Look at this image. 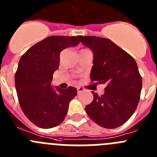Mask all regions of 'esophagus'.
I'll return each instance as SVG.
<instances>
[{"mask_svg":"<svg viewBox=\"0 0 157 157\" xmlns=\"http://www.w3.org/2000/svg\"><path fill=\"white\" fill-rule=\"evenodd\" d=\"M77 90H78V93H82V92H84L85 89L82 88V87H78Z\"/></svg>","mask_w":157,"mask_h":157,"instance_id":"34e87169","label":"esophagus"}]
</instances>
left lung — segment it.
Returning a JSON list of instances; mask_svg holds the SVG:
<instances>
[{"instance_id": "8db88e82", "label": "left lung", "mask_w": 157, "mask_h": 157, "mask_svg": "<svg viewBox=\"0 0 157 157\" xmlns=\"http://www.w3.org/2000/svg\"><path fill=\"white\" fill-rule=\"evenodd\" d=\"M78 37L93 52L92 82L106 85L102 96L93 92V100L86 107V113L101 127H120L134 113L140 99L142 79L136 61L109 39Z\"/></svg>"}]
</instances>
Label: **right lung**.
I'll use <instances>...</instances> for the list:
<instances>
[{
    "mask_svg": "<svg viewBox=\"0 0 157 157\" xmlns=\"http://www.w3.org/2000/svg\"><path fill=\"white\" fill-rule=\"evenodd\" d=\"M77 36H51L30 47L20 58L15 89L27 118L41 128H51L64 120L69 102L77 95L75 87L50 86L60 64L61 50L77 46Z\"/></svg>",
    "mask_w": 157,
    "mask_h": 157,
    "instance_id": "right-lung-1",
    "label": "right lung"
}]
</instances>
